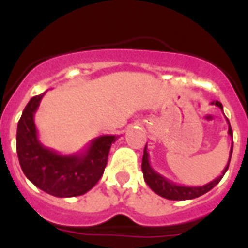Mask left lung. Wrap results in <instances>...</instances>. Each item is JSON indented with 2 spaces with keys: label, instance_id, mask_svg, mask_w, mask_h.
<instances>
[{
  "label": "left lung",
  "instance_id": "8db88e82",
  "mask_svg": "<svg viewBox=\"0 0 248 248\" xmlns=\"http://www.w3.org/2000/svg\"><path fill=\"white\" fill-rule=\"evenodd\" d=\"M211 104H215L216 107H219L220 109H223V104L220 101H212ZM228 124H229V130H228V134L231 135V138H233V131H232L231 124H229V120L227 118ZM232 153H233V145L231 147V153H229V161H228V165L225 166L223 173L220 175L219 177H216L215 180H212L211 183H208L206 185H202V186H185V185H177L175 183H172L169 179L163 177L162 175H159L157 171L152 169L151 163H149V155L147 152V144H145V148H144V155H143V162H141V170H143L144 173V180L149 185V188L153 190L155 193H157L158 196L163 197L166 200L171 201H185V200H193V198H197V197L203 196L204 193H207L208 190H211L215 185L219 184V181L223 179L224 173L227 172L228 167H229V163H231Z\"/></svg>",
  "mask_w": 248,
  "mask_h": 248
}]
</instances>
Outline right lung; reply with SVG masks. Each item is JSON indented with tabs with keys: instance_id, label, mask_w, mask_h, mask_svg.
Returning <instances> with one entry per match:
<instances>
[{
	"instance_id": "1",
	"label": "right lung",
	"mask_w": 248,
	"mask_h": 248,
	"mask_svg": "<svg viewBox=\"0 0 248 248\" xmlns=\"http://www.w3.org/2000/svg\"><path fill=\"white\" fill-rule=\"evenodd\" d=\"M44 95L45 93L29 100L17 122L16 152L20 167L37 188L51 196H82L103 176L109 149L118 136H99L86 151L77 155H63L44 147L34 124V113Z\"/></svg>"
}]
</instances>
